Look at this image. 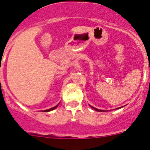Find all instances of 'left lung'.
<instances>
[{
    "label": "left lung",
    "instance_id": "1",
    "mask_svg": "<svg viewBox=\"0 0 150 150\" xmlns=\"http://www.w3.org/2000/svg\"><path fill=\"white\" fill-rule=\"evenodd\" d=\"M90 106H91V105H90ZM91 108H93V110H96V111H98V112H102V111H103V110H98V109L95 108V107H91Z\"/></svg>",
    "mask_w": 150,
    "mask_h": 150
}]
</instances>
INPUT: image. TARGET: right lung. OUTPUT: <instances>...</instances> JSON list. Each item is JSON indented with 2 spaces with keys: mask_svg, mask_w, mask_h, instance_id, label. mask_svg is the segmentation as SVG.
Segmentation results:
<instances>
[{
  "mask_svg": "<svg viewBox=\"0 0 150 150\" xmlns=\"http://www.w3.org/2000/svg\"><path fill=\"white\" fill-rule=\"evenodd\" d=\"M58 105H59V104H57V106H55V107H52V108H50V109H48V110H43V112H49V111H51V110H54V109H56L57 108V107H58Z\"/></svg>",
  "mask_w": 150,
  "mask_h": 150,
  "instance_id": "obj_1",
  "label": "right lung"
}]
</instances>
